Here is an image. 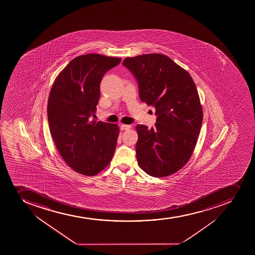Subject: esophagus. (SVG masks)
Instances as JSON below:
<instances>
[{
    "mask_svg": "<svg viewBox=\"0 0 255 255\" xmlns=\"http://www.w3.org/2000/svg\"><path fill=\"white\" fill-rule=\"evenodd\" d=\"M129 128H131V126H129V125H121V129H122V130H124V129H129Z\"/></svg>",
    "mask_w": 255,
    "mask_h": 255,
    "instance_id": "1",
    "label": "esophagus"
}]
</instances>
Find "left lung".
Returning <instances> with one entry per match:
<instances>
[{"label":"left lung","instance_id":"obj_1","mask_svg":"<svg viewBox=\"0 0 255 255\" xmlns=\"http://www.w3.org/2000/svg\"><path fill=\"white\" fill-rule=\"evenodd\" d=\"M122 64L136 79L140 100L154 107L157 116L151 129L136 126L138 164L150 176H169L189 161L201 129L195 84L188 71L163 54L127 57Z\"/></svg>","mask_w":255,"mask_h":255}]
</instances>
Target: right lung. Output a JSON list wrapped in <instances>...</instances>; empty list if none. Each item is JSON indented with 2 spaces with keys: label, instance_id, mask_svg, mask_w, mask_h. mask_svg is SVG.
<instances>
[{
  "label": "right lung",
  "instance_id": "add662e5",
  "mask_svg": "<svg viewBox=\"0 0 255 255\" xmlns=\"http://www.w3.org/2000/svg\"><path fill=\"white\" fill-rule=\"evenodd\" d=\"M121 58L87 54L74 58L54 81L47 104L51 136L64 161L79 174L93 176L108 166L119 127L91 120L106 71Z\"/></svg>",
  "mask_w": 255,
  "mask_h": 255
}]
</instances>
